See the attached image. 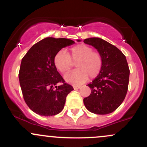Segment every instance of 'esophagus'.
Segmentation results:
<instances>
[{"label": "esophagus", "mask_w": 147, "mask_h": 147, "mask_svg": "<svg viewBox=\"0 0 147 147\" xmlns=\"http://www.w3.org/2000/svg\"><path fill=\"white\" fill-rule=\"evenodd\" d=\"M73 88L75 89V90H77V89L80 88V86H73Z\"/></svg>", "instance_id": "34e87169"}]
</instances>
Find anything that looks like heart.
I'll list each match as a JSON object with an SVG mask.
<instances>
[{
	"label": "heart",
	"instance_id": "obj_1",
	"mask_svg": "<svg viewBox=\"0 0 147 147\" xmlns=\"http://www.w3.org/2000/svg\"><path fill=\"white\" fill-rule=\"evenodd\" d=\"M76 63V70L67 72L64 79L68 83L77 86L88 79H95L102 70L103 59L101 55L93 52V49L84 44L77 45L70 48L69 54L60 50L54 57V64L61 72H67Z\"/></svg>",
	"mask_w": 147,
	"mask_h": 147
}]
</instances>
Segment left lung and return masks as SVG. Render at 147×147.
I'll list each match as a JSON object with an SVG mask.
<instances>
[{
	"label": "left lung",
	"instance_id": "1",
	"mask_svg": "<svg viewBox=\"0 0 147 147\" xmlns=\"http://www.w3.org/2000/svg\"><path fill=\"white\" fill-rule=\"evenodd\" d=\"M84 42L94 47L103 59L100 73L87 85L91 93L84 99V104L92 113H111L121 105L128 90L130 70L126 57L115 45L101 38H86Z\"/></svg>",
	"mask_w": 147,
	"mask_h": 147
}]
</instances>
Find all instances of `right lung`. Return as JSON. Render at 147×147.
<instances>
[{
	"mask_svg": "<svg viewBox=\"0 0 147 147\" xmlns=\"http://www.w3.org/2000/svg\"><path fill=\"white\" fill-rule=\"evenodd\" d=\"M75 43L68 38L47 37L34 45L22 59L20 86L25 103L35 113L52 116L63 110L67 95L74 89L57 71L54 57ZM60 82L62 85L57 86Z\"/></svg>",
	"mask_w": 147,
	"mask_h": 147,
	"instance_id": "1",
	"label": "right lung"
}]
</instances>
